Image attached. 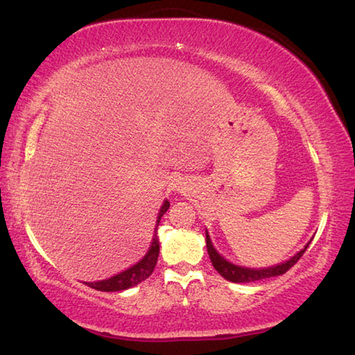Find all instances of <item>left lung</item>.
<instances>
[{
  "label": "left lung",
  "mask_w": 355,
  "mask_h": 355,
  "mask_svg": "<svg viewBox=\"0 0 355 355\" xmlns=\"http://www.w3.org/2000/svg\"><path fill=\"white\" fill-rule=\"evenodd\" d=\"M206 247H207V253L209 258L212 261V266L216 267V270L223 278H226L228 282L232 283H250V282H257V280H264V278H270V277H277V275H283L291 269V267L297 263V261L302 258V254L305 253V250L309 248V243H306L304 250H300L297 254H294L291 259H288L286 263L278 264L274 267H266V269H248V267H241L230 263L226 261L222 254H218V252L214 248L211 237H209L207 231H206Z\"/></svg>",
  "instance_id": "obj_1"
}]
</instances>
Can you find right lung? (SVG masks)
<instances>
[{
    "instance_id": "obj_1",
    "label": "right lung",
    "mask_w": 355,
    "mask_h": 355,
    "mask_svg": "<svg viewBox=\"0 0 355 355\" xmlns=\"http://www.w3.org/2000/svg\"><path fill=\"white\" fill-rule=\"evenodd\" d=\"M168 207H170V202L165 201L164 206H162V209H160L159 216H157V226L154 230L153 243H150L148 253L144 254V258L139 261V263L132 266L130 269L121 272V274H118V275L108 278V280L85 283V284H88V286L92 289H97V291L114 293V291H124V289L137 286L138 283L146 280V278L154 272V267L157 264V258H159L160 245H159V237H157V228H159L160 218L164 217V214L168 211Z\"/></svg>"
}]
</instances>
